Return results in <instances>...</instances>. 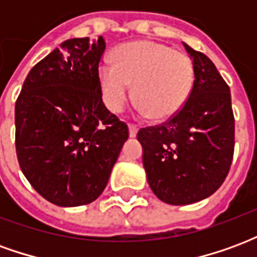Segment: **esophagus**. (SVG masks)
<instances>
[{
  "mask_svg": "<svg viewBox=\"0 0 257 257\" xmlns=\"http://www.w3.org/2000/svg\"><path fill=\"white\" fill-rule=\"evenodd\" d=\"M128 129H129V136H131V138H135V136L138 135V128H136L135 125H129Z\"/></svg>",
  "mask_w": 257,
  "mask_h": 257,
  "instance_id": "esophagus-1",
  "label": "esophagus"
}]
</instances>
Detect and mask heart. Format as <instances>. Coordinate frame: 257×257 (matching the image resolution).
I'll return each mask as SVG.
<instances>
[{"instance_id":"obj_1","label":"heart","mask_w":257,"mask_h":257,"mask_svg":"<svg viewBox=\"0 0 257 257\" xmlns=\"http://www.w3.org/2000/svg\"><path fill=\"white\" fill-rule=\"evenodd\" d=\"M112 64L103 63L97 79L103 100L112 112H121L131 97L156 121L176 115L191 95L194 66L183 52L156 41H134L118 45Z\"/></svg>"}]
</instances>
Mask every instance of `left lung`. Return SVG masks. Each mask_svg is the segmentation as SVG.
I'll list each match as a JSON object with an SVG mask.
<instances>
[{
  "mask_svg": "<svg viewBox=\"0 0 257 257\" xmlns=\"http://www.w3.org/2000/svg\"><path fill=\"white\" fill-rule=\"evenodd\" d=\"M183 47L194 66L191 95L168 122L138 134L149 186L171 205L212 195L224 182L234 154L230 88L208 56L186 42Z\"/></svg>",
  "mask_w": 257,
  "mask_h": 257,
  "instance_id": "8db88e82",
  "label": "left lung"
}]
</instances>
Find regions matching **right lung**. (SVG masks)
Instances as JSON below:
<instances>
[{"label": "right lung", "instance_id": "1", "mask_svg": "<svg viewBox=\"0 0 257 257\" xmlns=\"http://www.w3.org/2000/svg\"><path fill=\"white\" fill-rule=\"evenodd\" d=\"M104 49L103 37L62 42L31 68L16 100L20 169L58 206L93 202L129 136L101 100L97 70Z\"/></svg>", "mask_w": 257, "mask_h": 257}]
</instances>
